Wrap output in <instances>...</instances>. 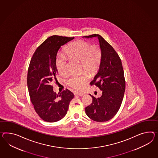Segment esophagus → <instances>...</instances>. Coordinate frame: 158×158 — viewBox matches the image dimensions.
I'll use <instances>...</instances> for the list:
<instances>
[{
	"mask_svg": "<svg viewBox=\"0 0 158 158\" xmlns=\"http://www.w3.org/2000/svg\"><path fill=\"white\" fill-rule=\"evenodd\" d=\"M74 94H75V95H78V96H83L84 95V93H78V92H76V93H74Z\"/></svg>",
	"mask_w": 158,
	"mask_h": 158,
	"instance_id": "1",
	"label": "esophagus"
}]
</instances>
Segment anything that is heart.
<instances>
[{"mask_svg": "<svg viewBox=\"0 0 158 158\" xmlns=\"http://www.w3.org/2000/svg\"><path fill=\"white\" fill-rule=\"evenodd\" d=\"M65 53L70 59L81 62V68L88 72L96 71L100 64L101 52L97 46H90L89 42L78 41L72 44L66 49ZM56 67L58 73L61 75L66 73L67 61L63 56H59L56 60ZM88 80L86 74L72 75L67 81V84L72 88L81 90Z\"/></svg>", "mask_w": 158, "mask_h": 158, "instance_id": "obj_1", "label": "heart"}]
</instances>
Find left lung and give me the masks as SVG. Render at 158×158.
<instances>
[{
  "label": "left lung",
  "instance_id": "left-lung-1",
  "mask_svg": "<svg viewBox=\"0 0 158 158\" xmlns=\"http://www.w3.org/2000/svg\"><path fill=\"white\" fill-rule=\"evenodd\" d=\"M97 37L101 49V58L99 69L90 82L102 91L101 97L93 96L90 105L85 108V113L94 121L104 122L112 118L117 113L124 97L126 81L122 61L112 46L98 34L82 38Z\"/></svg>",
  "mask_w": 158,
  "mask_h": 158
}]
</instances>
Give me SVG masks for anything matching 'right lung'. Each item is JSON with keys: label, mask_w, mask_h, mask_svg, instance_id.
Instances as JSON below:
<instances>
[{"label": "right lung", "mask_w": 158, "mask_h": 158, "mask_svg": "<svg viewBox=\"0 0 158 158\" xmlns=\"http://www.w3.org/2000/svg\"><path fill=\"white\" fill-rule=\"evenodd\" d=\"M74 38L53 35L37 49L30 62L27 87L36 113L45 122L53 123L65 117L74 94L68 89L57 94L52 83L57 81V53L61 46Z\"/></svg>", "instance_id": "right-lung-1"}]
</instances>
